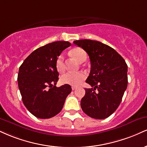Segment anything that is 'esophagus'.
Wrapping results in <instances>:
<instances>
[{"instance_id": "esophagus-1", "label": "esophagus", "mask_w": 147, "mask_h": 147, "mask_svg": "<svg viewBox=\"0 0 147 147\" xmlns=\"http://www.w3.org/2000/svg\"><path fill=\"white\" fill-rule=\"evenodd\" d=\"M77 87H75V86H72V90H75L76 89H77Z\"/></svg>"}]
</instances>
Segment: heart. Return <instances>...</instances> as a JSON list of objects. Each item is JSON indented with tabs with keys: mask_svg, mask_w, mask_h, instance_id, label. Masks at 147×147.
<instances>
[{
	"mask_svg": "<svg viewBox=\"0 0 147 147\" xmlns=\"http://www.w3.org/2000/svg\"><path fill=\"white\" fill-rule=\"evenodd\" d=\"M71 55L79 62L83 63L87 59V54L82 49L75 48L71 51ZM55 66L58 72H62L65 70L64 56L63 54H60L57 57ZM86 79V75L82 72H67L61 77V82L63 84H68L70 86H79L82 81Z\"/></svg>",
	"mask_w": 147,
	"mask_h": 147,
	"instance_id": "obj_1",
	"label": "heart"
}]
</instances>
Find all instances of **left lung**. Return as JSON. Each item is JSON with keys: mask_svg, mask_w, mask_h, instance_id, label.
Returning <instances> with one entry per match:
<instances>
[{"mask_svg": "<svg viewBox=\"0 0 147 147\" xmlns=\"http://www.w3.org/2000/svg\"><path fill=\"white\" fill-rule=\"evenodd\" d=\"M73 43L87 53L91 63L86 81L94 88L85 89L81 109L90 117L105 119L116 110L127 89V63L114 49L98 41L80 40Z\"/></svg>", "mask_w": 147, "mask_h": 147, "instance_id": "8db88e82", "label": "left lung"}]
</instances>
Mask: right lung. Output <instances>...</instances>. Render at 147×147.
I'll return each mask as SVG.
<instances>
[{
    "mask_svg": "<svg viewBox=\"0 0 147 147\" xmlns=\"http://www.w3.org/2000/svg\"><path fill=\"white\" fill-rule=\"evenodd\" d=\"M70 46L68 42L57 41L38 48L19 68L18 84L22 102L35 117L46 119L56 116L71 92L70 85L55 86L59 80L56 59Z\"/></svg>",
    "mask_w": 147,
    "mask_h": 147,
    "instance_id": "obj_1",
    "label": "right lung"
}]
</instances>
